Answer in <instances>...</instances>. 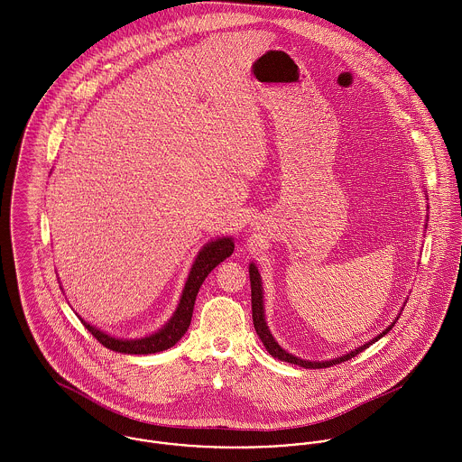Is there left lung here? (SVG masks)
Returning <instances> with one entry per match:
<instances>
[{"label":"left lung","mask_w":462,"mask_h":462,"mask_svg":"<svg viewBox=\"0 0 462 462\" xmlns=\"http://www.w3.org/2000/svg\"><path fill=\"white\" fill-rule=\"evenodd\" d=\"M427 220H429V215H427ZM249 277H251V299H253V322H254L256 334H258L260 339L263 341L264 348L268 350V354H270L272 357H275V359H279V361H284V363L299 365V366H302V368H313V370H317V368H329L332 365H339V363H343V361L352 359L354 356H357L359 352H363V350L368 348L372 343L379 341L384 334H388L390 330L393 329L396 320H398L400 315H402V311H400L395 320H393L386 329L383 330L381 334H377L374 339H370L368 343H365V345H361V346H357V348H352L350 352H346V354H343V356L332 357V359H328V361L300 359V357H297V356L286 352V350L275 341V337L272 336V332H270L268 326H266V320H264L263 282H262V273H260L258 266L254 263L249 264ZM405 302H407V300H405ZM402 310H403V308H402Z\"/></svg>","instance_id":"obj_1"}]
</instances>
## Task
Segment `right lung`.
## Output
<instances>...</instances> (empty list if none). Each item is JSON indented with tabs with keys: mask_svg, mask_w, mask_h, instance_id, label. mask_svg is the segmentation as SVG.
Wrapping results in <instances>:
<instances>
[{
	"mask_svg": "<svg viewBox=\"0 0 462 462\" xmlns=\"http://www.w3.org/2000/svg\"><path fill=\"white\" fill-rule=\"evenodd\" d=\"M235 251V242L233 236H222V238H215L211 242H208L206 245H202V249L199 251L194 263L190 266L185 288L181 291L180 302L176 311L172 313V317L167 320V324L158 330H154L149 336L143 337H117L112 334H106L105 330L94 328L92 324L85 322L81 317V324L85 326V329L88 330L101 345H105L106 348L114 350V352H121V354H133V356H147V354H156L162 350H167L171 346H174L183 336L187 329L190 328V320H192V313H194V304H196V297H198L199 288L204 282V279L208 277V273L217 266L222 263L226 258H229Z\"/></svg>",
	"mask_w": 462,
	"mask_h": 462,
	"instance_id": "add662e5",
	"label": "right lung"
}]
</instances>
